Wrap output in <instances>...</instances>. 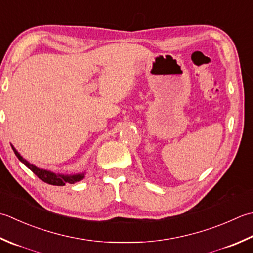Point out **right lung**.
Listing matches in <instances>:
<instances>
[{"mask_svg": "<svg viewBox=\"0 0 253 253\" xmlns=\"http://www.w3.org/2000/svg\"><path fill=\"white\" fill-rule=\"evenodd\" d=\"M11 146H12V149H13L14 153L18 158V160L23 162L29 170H32L35 174L39 177V179L43 181L44 183H48V184L57 185V186H63V185H66L67 183L74 184L76 182L81 181L84 177V174H85V172L73 173V174H62V173H56V172H52L50 170L42 169V168L35 166V165H33V163L28 162L26 159H24V158L21 156V153L15 149V147L13 145H11Z\"/></svg>", "mask_w": 253, "mask_h": 253, "instance_id": "1", "label": "right lung"}]
</instances>
